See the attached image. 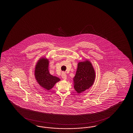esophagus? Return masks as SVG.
Segmentation results:
<instances>
[{
	"mask_svg": "<svg viewBox=\"0 0 133 133\" xmlns=\"http://www.w3.org/2000/svg\"><path fill=\"white\" fill-rule=\"evenodd\" d=\"M61 76H62L63 79H64V80H66V78H67V76H66V74L65 72H62V73Z\"/></svg>",
	"mask_w": 133,
	"mask_h": 133,
	"instance_id": "1",
	"label": "esophagus"
}]
</instances>
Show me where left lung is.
Listing matches in <instances>:
<instances>
[{
  "instance_id": "left-lung-1",
  "label": "left lung",
  "mask_w": 133,
  "mask_h": 133,
  "mask_svg": "<svg viewBox=\"0 0 133 133\" xmlns=\"http://www.w3.org/2000/svg\"><path fill=\"white\" fill-rule=\"evenodd\" d=\"M96 75L93 65L88 60L78 63L76 75L74 78V88L77 93L89 89L93 84Z\"/></svg>"
}]
</instances>
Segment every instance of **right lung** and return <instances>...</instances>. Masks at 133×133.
I'll return each instance as SVG.
<instances>
[{
    "label": "right lung",
    "instance_id": "right-lung-1",
    "mask_svg": "<svg viewBox=\"0 0 133 133\" xmlns=\"http://www.w3.org/2000/svg\"><path fill=\"white\" fill-rule=\"evenodd\" d=\"M48 59L45 58L40 59L35 68V75L38 83L42 88L49 90L57 82L60 81V79L50 74L48 71Z\"/></svg>",
    "mask_w": 133,
    "mask_h": 133
}]
</instances>
